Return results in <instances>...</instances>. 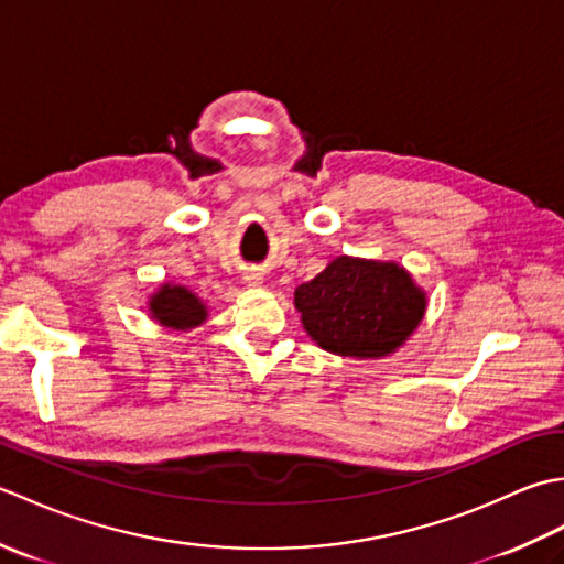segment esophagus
I'll return each mask as SVG.
<instances>
[{
	"label": "esophagus",
	"instance_id": "esophagus-1",
	"mask_svg": "<svg viewBox=\"0 0 564 564\" xmlns=\"http://www.w3.org/2000/svg\"><path fill=\"white\" fill-rule=\"evenodd\" d=\"M245 283L247 285H261L263 283V273L261 271H247L245 273Z\"/></svg>",
	"mask_w": 564,
	"mask_h": 564
}]
</instances>
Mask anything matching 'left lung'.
<instances>
[{
  "label": "left lung",
  "mask_w": 564,
  "mask_h": 564,
  "mask_svg": "<svg viewBox=\"0 0 564 564\" xmlns=\"http://www.w3.org/2000/svg\"><path fill=\"white\" fill-rule=\"evenodd\" d=\"M295 310L319 349L380 358L412 337L424 319L426 293L400 263L337 257L297 285Z\"/></svg>",
  "instance_id": "left-lung-1"
}]
</instances>
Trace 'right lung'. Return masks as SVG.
<instances>
[{
    "mask_svg": "<svg viewBox=\"0 0 564 564\" xmlns=\"http://www.w3.org/2000/svg\"><path fill=\"white\" fill-rule=\"evenodd\" d=\"M150 317L162 327L174 332H188L203 325L208 317V307L186 285L162 283L158 293L150 295Z\"/></svg>",
    "mask_w": 564,
    "mask_h": 564,
    "instance_id": "right-lung-1",
    "label": "right lung"
}]
</instances>
